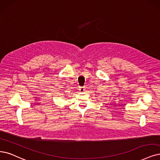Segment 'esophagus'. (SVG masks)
<instances>
[{
	"label": "esophagus",
	"mask_w": 160,
	"mask_h": 160,
	"mask_svg": "<svg viewBox=\"0 0 160 160\" xmlns=\"http://www.w3.org/2000/svg\"><path fill=\"white\" fill-rule=\"evenodd\" d=\"M78 90H79L80 92H84V90H85V88H84V87H80Z\"/></svg>",
	"instance_id": "obj_1"
}]
</instances>
